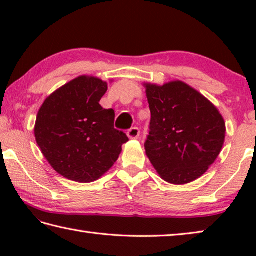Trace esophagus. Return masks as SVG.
Segmentation results:
<instances>
[{
	"label": "esophagus",
	"instance_id": "1",
	"mask_svg": "<svg viewBox=\"0 0 256 256\" xmlns=\"http://www.w3.org/2000/svg\"><path fill=\"white\" fill-rule=\"evenodd\" d=\"M128 136L130 138H138L140 136V130L138 128H131L128 131Z\"/></svg>",
	"mask_w": 256,
	"mask_h": 256
}]
</instances>
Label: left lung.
<instances>
[{
    "label": "left lung",
    "mask_w": 256,
    "mask_h": 256,
    "mask_svg": "<svg viewBox=\"0 0 256 256\" xmlns=\"http://www.w3.org/2000/svg\"><path fill=\"white\" fill-rule=\"evenodd\" d=\"M151 120L144 148L154 170L168 183L201 177L222 149L226 124L214 105L182 81L146 84Z\"/></svg>",
    "instance_id": "left-lung-1"
}]
</instances>
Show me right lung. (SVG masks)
Returning a JSON list of instances; mask_svg holds the SVG:
<instances>
[{
    "instance_id": "right-lung-1",
    "label": "right lung",
    "mask_w": 256,
    "mask_h": 256,
    "mask_svg": "<svg viewBox=\"0 0 256 256\" xmlns=\"http://www.w3.org/2000/svg\"><path fill=\"white\" fill-rule=\"evenodd\" d=\"M107 82L81 76L50 94L38 112L34 136L50 166L66 178L90 183L116 162L128 138L100 106Z\"/></svg>"
}]
</instances>
